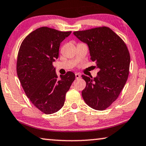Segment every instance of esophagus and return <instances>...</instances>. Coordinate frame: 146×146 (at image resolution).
<instances>
[{"instance_id":"obj_1","label":"esophagus","mask_w":146,"mask_h":146,"mask_svg":"<svg viewBox=\"0 0 146 146\" xmlns=\"http://www.w3.org/2000/svg\"><path fill=\"white\" fill-rule=\"evenodd\" d=\"M75 78L76 79H79L80 78V75L79 73H75Z\"/></svg>"}]
</instances>
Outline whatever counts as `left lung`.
Masks as SVG:
<instances>
[{"instance_id": "1", "label": "left lung", "mask_w": 146, "mask_h": 146, "mask_svg": "<svg viewBox=\"0 0 146 146\" xmlns=\"http://www.w3.org/2000/svg\"><path fill=\"white\" fill-rule=\"evenodd\" d=\"M73 35L88 45L90 60L100 69L94 78L82 75L86 81L82 96L90 108L103 111L116 100L127 82L130 63L129 50L107 27L75 31Z\"/></svg>"}]
</instances>
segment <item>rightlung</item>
I'll return each instance as SVG.
<instances>
[{
	"label": "right lung",
	"instance_id": "obj_1",
	"mask_svg": "<svg viewBox=\"0 0 146 146\" xmlns=\"http://www.w3.org/2000/svg\"><path fill=\"white\" fill-rule=\"evenodd\" d=\"M71 33L40 27L28 35L19 48V80L28 98L45 114L54 113L63 107L66 93L75 79L71 71L58 79L52 65L58 58L60 43Z\"/></svg>",
	"mask_w": 146,
	"mask_h": 146
}]
</instances>
